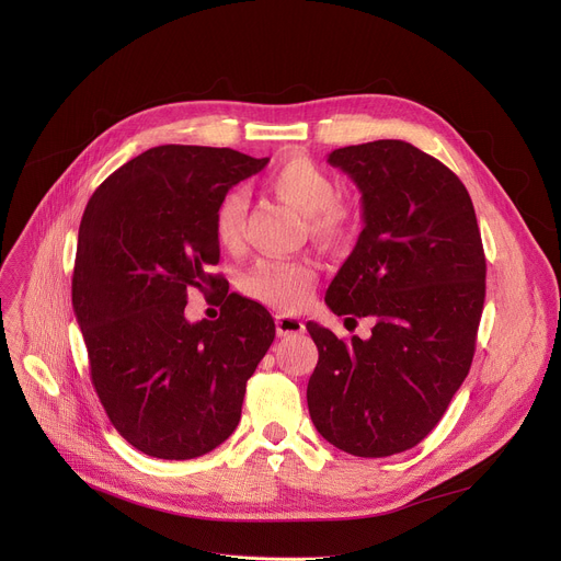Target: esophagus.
I'll use <instances>...</instances> for the list:
<instances>
[{
	"label": "esophagus",
	"mask_w": 561,
	"mask_h": 561,
	"mask_svg": "<svg viewBox=\"0 0 561 561\" xmlns=\"http://www.w3.org/2000/svg\"><path fill=\"white\" fill-rule=\"evenodd\" d=\"M275 327H277V335H297L304 331V322L299 318H293V316H277L275 320Z\"/></svg>",
	"instance_id": "1"
}]
</instances>
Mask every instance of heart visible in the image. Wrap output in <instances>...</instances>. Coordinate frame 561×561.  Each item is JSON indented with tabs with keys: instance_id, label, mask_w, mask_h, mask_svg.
I'll list each match as a JSON object with an SVG mask.
<instances>
[{
	"instance_id": "1",
	"label": "heart",
	"mask_w": 561,
	"mask_h": 561,
	"mask_svg": "<svg viewBox=\"0 0 561 561\" xmlns=\"http://www.w3.org/2000/svg\"><path fill=\"white\" fill-rule=\"evenodd\" d=\"M268 187L307 217L313 237L342 243L358 226V210L348 201L335 196L333 179L311 159L290 157L268 174ZM245 194L230 190L215 213V237L228 248L237 250L243 241ZM318 266L309 257L295 260H260L241 277V288L252 299L279 311H299L316 290Z\"/></svg>"
}]
</instances>
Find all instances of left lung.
Listing matches in <instances>:
<instances>
[{"mask_svg":"<svg viewBox=\"0 0 561 561\" xmlns=\"http://www.w3.org/2000/svg\"><path fill=\"white\" fill-rule=\"evenodd\" d=\"M363 194L365 228L324 301L371 318L369 340L309 322L320 358L307 400L337 449L380 458L419 445L463 385L485 299L472 198L449 168L404 140L333 149Z\"/></svg>","mask_w":561,"mask_h":561,"instance_id":"left-lung-1","label":"left lung"}]
</instances>
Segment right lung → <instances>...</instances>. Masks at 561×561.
<instances>
[{
	"label": "right lung",
	"instance_id": "1",
	"mask_svg": "<svg viewBox=\"0 0 561 561\" xmlns=\"http://www.w3.org/2000/svg\"><path fill=\"white\" fill-rule=\"evenodd\" d=\"M266 163L228 147L161 145L118 168L87 203L73 311L100 402L147 456L185 461L221 445L275 340L271 313L237 293L225 296L219 321L184 320L187 289L224 286L210 273L219 201Z\"/></svg>",
	"mask_w": 561,
	"mask_h": 561
}]
</instances>
